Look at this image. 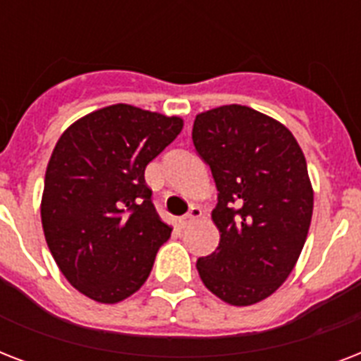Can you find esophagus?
I'll list each match as a JSON object with an SVG mask.
<instances>
[{"mask_svg":"<svg viewBox=\"0 0 361 361\" xmlns=\"http://www.w3.org/2000/svg\"><path fill=\"white\" fill-rule=\"evenodd\" d=\"M200 215H202V209L198 208V206H192V208L189 209V212H187V214L183 215V217H181L180 223H181V225H183V226L191 225L192 221H197L198 217H200Z\"/></svg>","mask_w":361,"mask_h":361,"instance_id":"obj_1","label":"esophagus"}]
</instances>
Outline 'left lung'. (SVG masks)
Masks as SVG:
<instances>
[{"mask_svg": "<svg viewBox=\"0 0 361 361\" xmlns=\"http://www.w3.org/2000/svg\"><path fill=\"white\" fill-rule=\"evenodd\" d=\"M192 144L217 187L219 247L198 258L209 292L231 305L271 296L296 266L313 215V185L294 135L241 104L195 118Z\"/></svg>", "mask_w": 361, "mask_h": 361, "instance_id": "left-lung-1", "label": "left lung"}]
</instances>
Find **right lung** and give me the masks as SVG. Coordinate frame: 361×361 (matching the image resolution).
Here are the masks:
<instances>
[{
    "mask_svg": "<svg viewBox=\"0 0 361 361\" xmlns=\"http://www.w3.org/2000/svg\"><path fill=\"white\" fill-rule=\"evenodd\" d=\"M183 129L178 116L112 104L69 125L48 161L41 221L65 279L99 303L135 294L172 226L144 170Z\"/></svg>",
    "mask_w": 361,
    "mask_h": 361,
    "instance_id": "obj_1",
    "label": "right lung"
}]
</instances>
